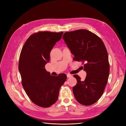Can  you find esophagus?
I'll use <instances>...</instances> for the list:
<instances>
[{"label": "esophagus", "mask_w": 126, "mask_h": 126, "mask_svg": "<svg viewBox=\"0 0 126 126\" xmlns=\"http://www.w3.org/2000/svg\"><path fill=\"white\" fill-rule=\"evenodd\" d=\"M67 78H70V77H72V75H70V74H67Z\"/></svg>", "instance_id": "34e87169"}]
</instances>
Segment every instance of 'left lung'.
Instances as JSON below:
<instances>
[{
    "instance_id": "8db88e82",
    "label": "left lung",
    "mask_w": 126,
    "mask_h": 126,
    "mask_svg": "<svg viewBox=\"0 0 126 126\" xmlns=\"http://www.w3.org/2000/svg\"><path fill=\"white\" fill-rule=\"evenodd\" d=\"M63 38L74 60L82 62L87 76L81 81L75 75L77 83L72 90L79 103L89 106L97 102L104 93L109 75L108 55L104 43L99 37L86 29L64 32Z\"/></svg>"
}]
</instances>
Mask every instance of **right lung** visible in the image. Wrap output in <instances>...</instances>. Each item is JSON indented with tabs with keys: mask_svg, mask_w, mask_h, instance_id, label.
I'll return each mask as SVG.
<instances>
[{
	"mask_svg": "<svg viewBox=\"0 0 126 126\" xmlns=\"http://www.w3.org/2000/svg\"><path fill=\"white\" fill-rule=\"evenodd\" d=\"M63 32H39L30 36L22 47L18 69L22 87L34 104L43 108L57 101L59 89L66 81V74L51 76L45 69L50 60V52Z\"/></svg>",
	"mask_w": 126,
	"mask_h": 126,
	"instance_id": "right-lung-1",
	"label": "right lung"
}]
</instances>
